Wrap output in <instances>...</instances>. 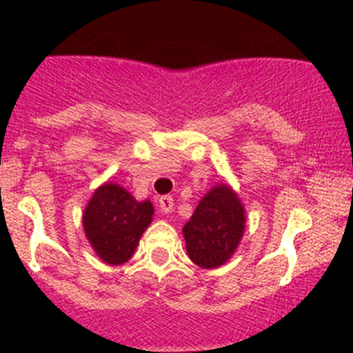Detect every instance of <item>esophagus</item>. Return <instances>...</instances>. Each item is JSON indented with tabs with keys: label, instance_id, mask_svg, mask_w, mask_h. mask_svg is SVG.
<instances>
[{
	"label": "esophagus",
	"instance_id": "1",
	"mask_svg": "<svg viewBox=\"0 0 353 353\" xmlns=\"http://www.w3.org/2000/svg\"><path fill=\"white\" fill-rule=\"evenodd\" d=\"M159 209H161V212L165 214L173 212V199L170 197V195H163V197H159Z\"/></svg>",
	"mask_w": 353,
	"mask_h": 353
}]
</instances>
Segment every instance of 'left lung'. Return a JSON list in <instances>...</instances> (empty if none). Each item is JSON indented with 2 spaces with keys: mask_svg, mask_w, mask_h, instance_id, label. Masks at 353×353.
<instances>
[{
  "mask_svg": "<svg viewBox=\"0 0 353 353\" xmlns=\"http://www.w3.org/2000/svg\"><path fill=\"white\" fill-rule=\"evenodd\" d=\"M245 230V209L228 185L214 187L183 226L187 253L195 265L216 268L230 260Z\"/></svg>",
  "mask_w": 353,
  "mask_h": 353,
  "instance_id": "8db88e82",
  "label": "left lung"
}]
</instances>
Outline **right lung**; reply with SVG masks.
Listing matches in <instances>:
<instances>
[{"instance_id": "add662e5", "label": "right lung", "mask_w": 353, "mask_h": 353, "mask_svg": "<svg viewBox=\"0 0 353 353\" xmlns=\"http://www.w3.org/2000/svg\"><path fill=\"white\" fill-rule=\"evenodd\" d=\"M150 201L137 202L119 185L105 183L83 214L86 238L108 265L125 263L152 219Z\"/></svg>"}]
</instances>
